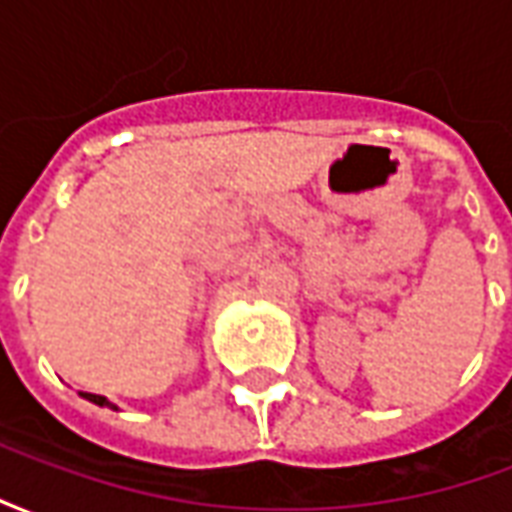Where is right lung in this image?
<instances>
[{"mask_svg": "<svg viewBox=\"0 0 512 512\" xmlns=\"http://www.w3.org/2000/svg\"><path fill=\"white\" fill-rule=\"evenodd\" d=\"M84 397H87V400H93L95 406H109V400H106L104 395H90V392H82Z\"/></svg>", "mask_w": 512, "mask_h": 512, "instance_id": "add662e5", "label": "right lung"}]
</instances>
